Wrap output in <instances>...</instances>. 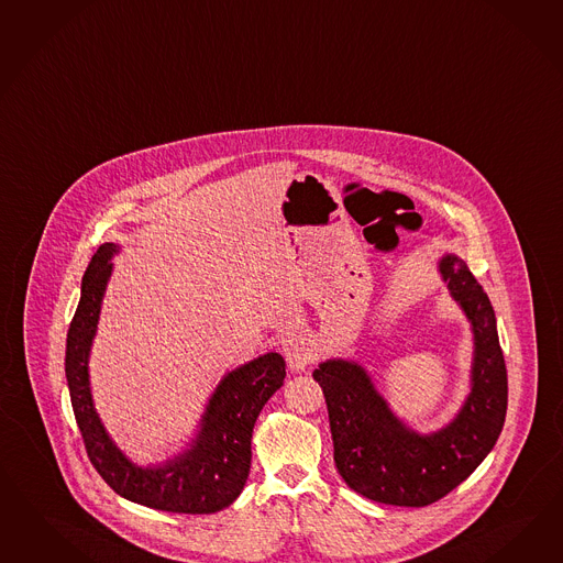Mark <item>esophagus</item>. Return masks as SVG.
I'll use <instances>...</instances> for the list:
<instances>
[{"label": "esophagus", "mask_w": 563, "mask_h": 563, "mask_svg": "<svg viewBox=\"0 0 563 563\" xmlns=\"http://www.w3.org/2000/svg\"><path fill=\"white\" fill-rule=\"evenodd\" d=\"M283 350H285V358L290 371H305V366L311 363L313 358V350L309 340L303 334H290L285 342H283Z\"/></svg>", "instance_id": "esophagus-1"}]
</instances>
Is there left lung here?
<instances>
[{
	"mask_svg": "<svg viewBox=\"0 0 563 563\" xmlns=\"http://www.w3.org/2000/svg\"><path fill=\"white\" fill-rule=\"evenodd\" d=\"M439 273L473 334L472 391L449 424L416 432L354 361L330 358L313 371L328 404L338 473L368 500L411 508L441 500L477 470L500 437L508 379L494 309L455 254L439 260Z\"/></svg>",
	"mask_w": 563,
	"mask_h": 563,
	"instance_id": "left-lung-1",
	"label": "left lung"
}]
</instances>
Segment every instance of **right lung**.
Instances as JSON below:
<instances>
[{"mask_svg":"<svg viewBox=\"0 0 563 563\" xmlns=\"http://www.w3.org/2000/svg\"><path fill=\"white\" fill-rule=\"evenodd\" d=\"M114 254L119 245L110 242L93 254L81 280L65 350V377L91 465L119 496L141 506L178 515L219 512L242 494L252 461L254 424L264 404L285 383V358L268 352L229 371L200 416L197 437L183 453L159 465L133 463L110 439L93 408L88 368Z\"/></svg>","mask_w":563,"mask_h":563,"instance_id":"right-lung-1","label":"right lung"}]
</instances>
